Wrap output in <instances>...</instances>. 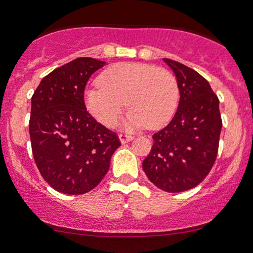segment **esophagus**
Returning <instances> with one entry per match:
<instances>
[{
    "label": "esophagus",
    "instance_id": "34e87169",
    "mask_svg": "<svg viewBox=\"0 0 253 253\" xmlns=\"http://www.w3.org/2000/svg\"><path fill=\"white\" fill-rule=\"evenodd\" d=\"M133 138H134V136H133V135H128V134H120V135H119V139H120L121 144L129 143V141L133 140Z\"/></svg>",
    "mask_w": 253,
    "mask_h": 253
}]
</instances>
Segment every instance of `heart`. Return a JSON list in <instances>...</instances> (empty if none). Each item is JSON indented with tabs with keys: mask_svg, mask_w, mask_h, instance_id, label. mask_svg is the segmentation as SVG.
<instances>
[{
	"mask_svg": "<svg viewBox=\"0 0 253 253\" xmlns=\"http://www.w3.org/2000/svg\"><path fill=\"white\" fill-rule=\"evenodd\" d=\"M178 97L177 81L170 71L141 63L110 66L100 76V84L90 86L84 94L89 113L104 126H114L126 101L130 109L125 127L153 129L172 118Z\"/></svg>",
	"mask_w": 253,
	"mask_h": 253,
	"instance_id": "obj_1",
	"label": "heart"
}]
</instances>
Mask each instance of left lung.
<instances>
[{"label":"left lung","mask_w":253,"mask_h":253,"mask_svg":"<svg viewBox=\"0 0 253 253\" xmlns=\"http://www.w3.org/2000/svg\"><path fill=\"white\" fill-rule=\"evenodd\" d=\"M176 76L179 103L172 120L153 134L143 169L159 189L181 193L200 184L216 159L222 121L219 98L193 69L163 58Z\"/></svg>","instance_id":"1"}]
</instances>
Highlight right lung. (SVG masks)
I'll return each mask as SVG.
<instances>
[{
    "label": "right lung",
    "mask_w": 253,
    "mask_h": 253,
    "mask_svg": "<svg viewBox=\"0 0 253 253\" xmlns=\"http://www.w3.org/2000/svg\"><path fill=\"white\" fill-rule=\"evenodd\" d=\"M104 64L77 58L43 77L32 96V152L42 178L59 193L81 195L94 189L121 145L84 104L85 84Z\"/></svg>",
    "instance_id": "add662e5"
}]
</instances>
